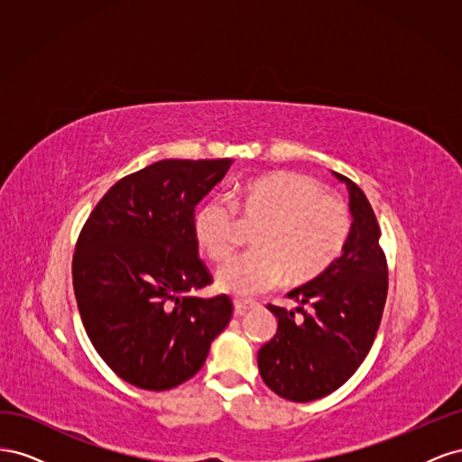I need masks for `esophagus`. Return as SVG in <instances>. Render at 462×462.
<instances>
[{"instance_id":"esophagus-1","label":"esophagus","mask_w":462,"mask_h":462,"mask_svg":"<svg viewBox=\"0 0 462 462\" xmlns=\"http://www.w3.org/2000/svg\"><path fill=\"white\" fill-rule=\"evenodd\" d=\"M254 302H243V300H235L233 302V310H235V316H245L246 310L254 309Z\"/></svg>"}]
</instances>
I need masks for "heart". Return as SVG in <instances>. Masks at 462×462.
<instances>
[{
  "label": "heart",
  "instance_id": "1",
  "mask_svg": "<svg viewBox=\"0 0 462 462\" xmlns=\"http://www.w3.org/2000/svg\"><path fill=\"white\" fill-rule=\"evenodd\" d=\"M229 204L204 202L192 219L194 236L214 262L227 260L241 241L235 211L253 233V253L227 262L216 272L217 291L250 299L273 289L285 275L289 285L309 283L341 254L351 233L348 206L326 194L316 179L273 171L236 183Z\"/></svg>",
  "mask_w": 462,
  "mask_h": 462
}]
</instances>
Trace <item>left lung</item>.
<instances>
[{"instance_id": "obj_1", "label": "left lung", "mask_w": 462, "mask_h": 462, "mask_svg": "<svg viewBox=\"0 0 462 462\" xmlns=\"http://www.w3.org/2000/svg\"><path fill=\"white\" fill-rule=\"evenodd\" d=\"M333 175L348 190L353 217L343 253L310 283L287 292L299 304L295 310L268 304L277 331L258 351L263 383L295 402L333 393L358 370L375 339L387 297V263L374 209L351 179Z\"/></svg>"}]
</instances>
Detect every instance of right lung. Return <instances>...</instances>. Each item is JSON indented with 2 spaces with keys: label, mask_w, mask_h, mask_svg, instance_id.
<instances>
[{
  "label": "right lung",
  "mask_w": 462,
  "mask_h": 462,
  "mask_svg": "<svg viewBox=\"0 0 462 462\" xmlns=\"http://www.w3.org/2000/svg\"><path fill=\"white\" fill-rule=\"evenodd\" d=\"M233 160H160L123 177L82 227L73 287L82 324L127 383L165 391L190 380L226 329L229 297H189L212 279L199 260L194 206Z\"/></svg>",
  "instance_id": "1"
}]
</instances>
